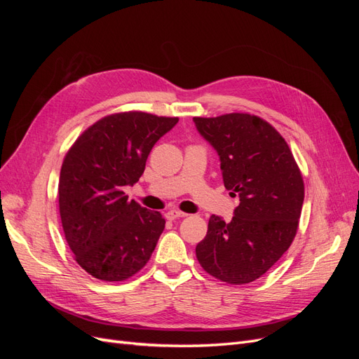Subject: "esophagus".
I'll list each match as a JSON object with an SVG mask.
<instances>
[{"mask_svg": "<svg viewBox=\"0 0 359 359\" xmlns=\"http://www.w3.org/2000/svg\"><path fill=\"white\" fill-rule=\"evenodd\" d=\"M166 217H168L169 220H175V219H182V217H187V214L180 211V210H170V211L166 214Z\"/></svg>", "mask_w": 359, "mask_h": 359, "instance_id": "obj_1", "label": "esophagus"}]
</instances>
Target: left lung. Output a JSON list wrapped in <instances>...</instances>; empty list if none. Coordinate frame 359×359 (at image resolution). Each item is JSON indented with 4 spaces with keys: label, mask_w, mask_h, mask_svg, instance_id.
I'll list each match as a JSON object with an SVG mask.
<instances>
[{
    "label": "left lung",
    "mask_w": 359,
    "mask_h": 359,
    "mask_svg": "<svg viewBox=\"0 0 359 359\" xmlns=\"http://www.w3.org/2000/svg\"><path fill=\"white\" fill-rule=\"evenodd\" d=\"M220 157L224 187L240 198L229 223L211 215L196 257L210 276L229 285L262 277L298 231L304 181L286 140L250 114L193 118Z\"/></svg>",
    "instance_id": "8db88e82"
}]
</instances>
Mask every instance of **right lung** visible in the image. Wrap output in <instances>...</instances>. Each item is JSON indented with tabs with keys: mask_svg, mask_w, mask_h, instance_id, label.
Masks as SVG:
<instances>
[{
	"mask_svg": "<svg viewBox=\"0 0 359 359\" xmlns=\"http://www.w3.org/2000/svg\"><path fill=\"white\" fill-rule=\"evenodd\" d=\"M177 116L107 115L76 139L64 157L58 202L62 231L78 262L103 281H124L142 269L165 229L158 211L128 201L157 140Z\"/></svg>",
	"mask_w": 359,
	"mask_h": 359,
	"instance_id": "1",
	"label": "right lung"
}]
</instances>
